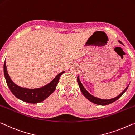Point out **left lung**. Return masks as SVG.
I'll return each mask as SVG.
<instances>
[{
    "instance_id": "left-lung-1",
    "label": "left lung",
    "mask_w": 135,
    "mask_h": 135,
    "mask_svg": "<svg viewBox=\"0 0 135 135\" xmlns=\"http://www.w3.org/2000/svg\"><path fill=\"white\" fill-rule=\"evenodd\" d=\"M119 42L120 44H123V43L121 42V41H118ZM77 82H78V84L79 85V88H80V90L82 92V93L83 94L84 96L86 98H87L88 100H89L90 102H91L95 103V104H97V105H109V104H111V103H113L114 102L116 101L117 99H118L119 98H120V97L122 96V95L124 93V92L126 91L127 88L129 87V85H128L127 87L125 88L124 90L120 93V94L117 96L115 98H112L111 99H100V98H96V97H94L91 95L90 93H89L87 90H85V88L84 87L83 85L82 84V83H81L80 80H79V76H78L77 77Z\"/></svg>"
}]
</instances>
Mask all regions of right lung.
<instances>
[{
    "instance_id": "right-lung-1",
    "label": "right lung",
    "mask_w": 135,
    "mask_h": 135,
    "mask_svg": "<svg viewBox=\"0 0 135 135\" xmlns=\"http://www.w3.org/2000/svg\"><path fill=\"white\" fill-rule=\"evenodd\" d=\"M3 72L6 83L12 94L20 100L29 103L41 102L50 96L56 90L60 77L65 72L63 71L60 73L50 83L44 87L31 89L21 87L13 82L8 75L5 61L3 65Z\"/></svg>"
}]
</instances>
